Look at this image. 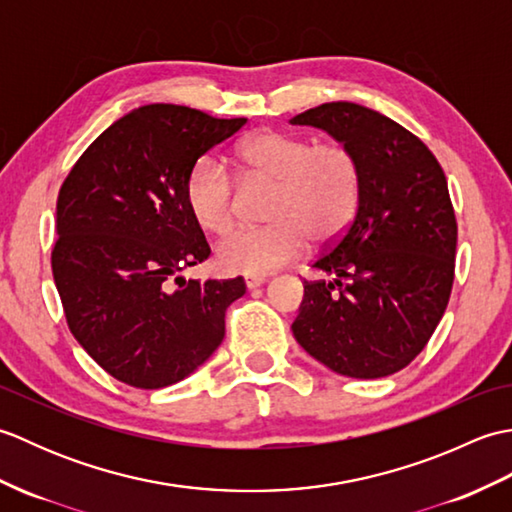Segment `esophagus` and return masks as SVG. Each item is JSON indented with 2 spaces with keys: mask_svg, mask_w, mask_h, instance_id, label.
<instances>
[{
  "mask_svg": "<svg viewBox=\"0 0 512 512\" xmlns=\"http://www.w3.org/2000/svg\"><path fill=\"white\" fill-rule=\"evenodd\" d=\"M266 281H268L266 277H259V275H246V277H244V284H246L248 290H255V288H259V286H264Z\"/></svg>",
  "mask_w": 512,
  "mask_h": 512,
  "instance_id": "1",
  "label": "esophagus"
}]
</instances>
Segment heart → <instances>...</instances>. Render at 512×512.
I'll list each match as a JSON object with an SVG mask.
<instances>
[{"label": "heart", "mask_w": 512, "mask_h": 512, "mask_svg": "<svg viewBox=\"0 0 512 512\" xmlns=\"http://www.w3.org/2000/svg\"><path fill=\"white\" fill-rule=\"evenodd\" d=\"M237 160L248 180H275L266 226H237L215 246L217 266L235 275H268L303 255L310 235L334 242L352 224L361 202V167L350 149L314 145L310 138L266 129L242 140ZM193 220L224 233L237 213V184L226 162L204 154L184 182Z\"/></svg>", "instance_id": "b5f03b06"}]
</instances>
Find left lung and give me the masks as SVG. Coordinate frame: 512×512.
Instances as JSON below:
<instances>
[{
  "mask_svg": "<svg viewBox=\"0 0 512 512\" xmlns=\"http://www.w3.org/2000/svg\"><path fill=\"white\" fill-rule=\"evenodd\" d=\"M328 132L361 167L352 224L303 281L297 343L332 372L383 378L416 358L451 297L453 204L436 156L389 116L350 101L290 118Z\"/></svg>",
  "mask_w": 512,
  "mask_h": 512,
  "instance_id": "left-lung-1",
  "label": "left lung"
}]
</instances>
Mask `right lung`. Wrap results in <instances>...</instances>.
<instances>
[{"label": "right lung", "instance_id": "right-lung-1", "mask_svg": "<svg viewBox=\"0 0 512 512\" xmlns=\"http://www.w3.org/2000/svg\"><path fill=\"white\" fill-rule=\"evenodd\" d=\"M246 118L154 103L83 151L57 200L52 275L70 332L107 374L138 389L193 374L224 339L242 277L184 279L211 255L184 200L193 162Z\"/></svg>", "mask_w": 512, "mask_h": 512}]
</instances>
